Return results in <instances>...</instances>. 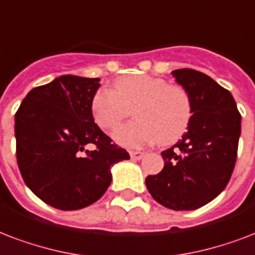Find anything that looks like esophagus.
Listing matches in <instances>:
<instances>
[{
    "mask_svg": "<svg viewBox=\"0 0 255 255\" xmlns=\"http://www.w3.org/2000/svg\"><path fill=\"white\" fill-rule=\"evenodd\" d=\"M129 155H131V159H133V160H140L144 156V152H141V151H129Z\"/></svg>",
    "mask_w": 255,
    "mask_h": 255,
    "instance_id": "34e87169",
    "label": "esophagus"
}]
</instances>
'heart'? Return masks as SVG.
<instances>
[{
	"mask_svg": "<svg viewBox=\"0 0 255 255\" xmlns=\"http://www.w3.org/2000/svg\"><path fill=\"white\" fill-rule=\"evenodd\" d=\"M135 110L133 123L118 128L114 139L129 148L159 141L168 145L180 139L191 122V97L183 87L147 75L126 76L115 89H100L92 99L95 123L112 131Z\"/></svg>",
	"mask_w": 255,
	"mask_h": 255,
	"instance_id": "1",
	"label": "heart"
}]
</instances>
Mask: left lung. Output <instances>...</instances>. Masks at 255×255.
Returning <instances> with one entry per match:
<instances>
[{"label":"left lung","instance_id":"obj_1","mask_svg":"<svg viewBox=\"0 0 255 255\" xmlns=\"http://www.w3.org/2000/svg\"><path fill=\"white\" fill-rule=\"evenodd\" d=\"M191 97L187 132L163 151V170L145 178L155 201L171 210H195L217 198L229 183L237 160L241 114L231 93L194 69L172 72Z\"/></svg>","mask_w":255,"mask_h":255}]
</instances>
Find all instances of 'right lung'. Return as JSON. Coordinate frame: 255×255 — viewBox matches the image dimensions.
<instances>
[{"label": "right lung", "instance_id": "add662e5", "mask_svg": "<svg viewBox=\"0 0 255 255\" xmlns=\"http://www.w3.org/2000/svg\"><path fill=\"white\" fill-rule=\"evenodd\" d=\"M99 81L60 76L33 88L15 112L19 172L25 184L54 209L79 210L99 201L112 180L111 166L129 159L93 120Z\"/></svg>", "mask_w": 255, "mask_h": 255}]
</instances>
